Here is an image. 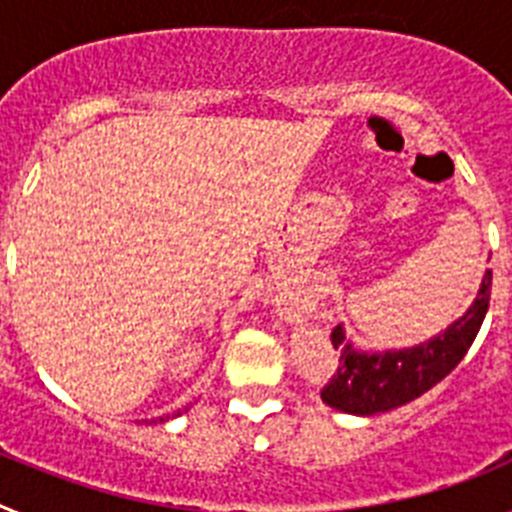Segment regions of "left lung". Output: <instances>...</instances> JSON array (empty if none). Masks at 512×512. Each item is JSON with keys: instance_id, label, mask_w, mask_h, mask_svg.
I'll return each mask as SVG.
<instances>
[{"instance_id": "8db88e82", "label": "left lung", "mask_w": 512, "mask_h": 512, "mask_svg": "<svg viewBox=\"0 0 512 512\" xmlns=\"http://www.w3.org/2000/svg\"><path fill=\"white\" fill-rule=\"evenodd\" d=\"M490 292L492 271L487 269L477 297L459 320L438 336L400 351H361L348 341L343 325H338L330 341L333 348H341V359L320 392L325 405L348 415H377L425 395L467 356L490 307Z\"/></svg>"}]
</instances>
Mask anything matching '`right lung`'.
<instances>
[{
    "label": "right lung",
    "mask_w": 512,
    "mask_h": 512,
    "mask_svg": "<svg viewBox=\"0 0 512 512\" xmlns=\"http://www.w3.org/2000/svg\"><path fill=\"white\" fill-rule=\"evenodd\" d=\"M187 410H189V405H187V408H184V410H176L174 415H182V413H187ZM164 420H169V415H166V418H158V420H153V423H164Z\"/></svg>",
    "instance_id": "add662e5"
}]
</instances>
